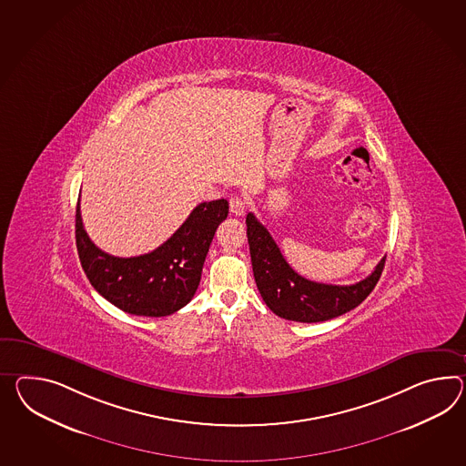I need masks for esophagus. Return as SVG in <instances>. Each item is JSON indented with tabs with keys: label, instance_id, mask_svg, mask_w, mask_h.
I'll return each instance as SVG.
<instances>
[{
	"label": "esophagus",
	"instance_id": "obj_1",
	"mask_svg": "<svg viewBox=\"0 0 466 466\" xmlns=\"http://www.w3.org/2000/svg\"><path fill=\"white\" fill-rule=\"evenodd\" d=\"M228 208H230V212H232L234 216H242L244 210H246V202H244L240 197H232V198L228 200Z\"/></svg>",
	"mask_w": 466,
	"mask_h": 466
}]
</instances>
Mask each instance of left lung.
<instances>
[{
	"instance_id": "left-lung-1",
	"label": "left lung",
	"mask_w": 466,
	"mask_h": 466,
	"mask_svg": "<svg viewBox=\"0 0 466 466\" xmlns=\"http://www.w3.org/2000/svg\"><path fill=\"white\" fill-rule=\"evenodd\" d=\"M246 224L258 289L269 309L284 319L317 323L340 317L372 293L386 264V258H382L372 274L349 286L315 283L299 276L286 262L268 228L252 212L246 217Z\"/></svg>"
}]
</instances>
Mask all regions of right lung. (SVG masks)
Wrapping results in <instances>:
<instances>
[{"label":"right lung","mask_w":466,"mask_h":466,"mask_svg":"<svg viewBox=\"0 0 466 466\" xmlns=\"http://www.w3.org/2000/svg\"><path fill=\"white\" fill-rule=\"evenodd\" d=\"M226 198L198 204L167 242L137 258L99 249L76 210V244L82 269L94 289L114 307L137 317H168L192 299L217 228L228 218Z\"/></svg>","instance_id":"right-lung-1"}]
</instances>
